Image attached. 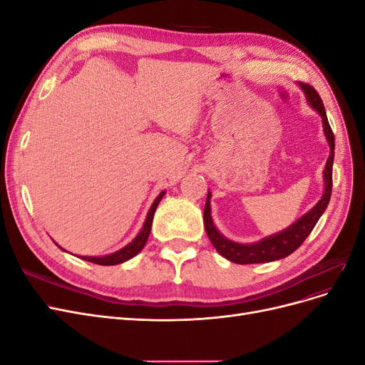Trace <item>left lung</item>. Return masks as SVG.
Returning a JSON list of instances; mask_svg holds the SVG:
<instances>
[{
    "instance_id": "1",
    "label": "left lung",
    "mask_w": 365,
    "mask_h": 365,
    "mask_svg": "<svg viewBox=\"0 0 365 365\" xmlns=\"http://www.w3.org/2000/svg\"><path fill=\"white\" fill-rule=\"evenodd\" d=\"M298 85L302 86L309 105H311L315 111L322 115L323 130L330 148L329 158L323 172L324 193L322 196V200L314 205V208L309 210L306 215H303L300 219L295 220L291 227L280 231V233L264 237L256 242V244H237V242L224 237L215 227L213 219H212V207H210V197H212V193L208 192L205 208H204V225H205L207 236L220 256L233 263H239V264L267 263V262H274V260L288 257L289 254H292L303 244L306 237L311 235V231L318 222V219L324 213V210L327 208V204L330 201V195H332V165H334V157H335V137L327 121L322 97H319V94L311 85L302 83V82Z\"/></svg>"
}]
</instances>
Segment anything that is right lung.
<instances>
[{
  "instance_id": "obj_1",
  "label": "right lung",
  "mask_w": 365,
  "mask_h": 365,
  "mask_svg": "<svg viewBox=\"0 0 365 365\" xmlns=\"http://www.w3.org/2000/svg\"><path fill=\"white\" fill-rule=\"evenodd\" d=\"M165 192H161L157 200L153 201V204L150 205L149 208V213L146 216V220L145 224H143V228L140 230V233L134 237V240L129 242V244L126 247H123L121 250L113 252V254H108V256H102V257H88V256H81V259L83 260H88L91 263H97V264H103V267H111V264H118V263H123L129 259H132L134 256H137V254L143 250V247L146 245L148 242V237H149V233H150V228H152V220H153V215H155V210L160 204V201L163 200ZM58 245V244H56ZM59 247V245H58ZM61 248V247H59ZM62 250V248H61ZM65 251V250H63Z\"/></svg>"
}]
</instances>
